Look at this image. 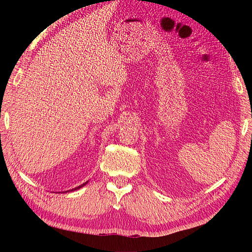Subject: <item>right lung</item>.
<instances>
[{"label":"right lung","instance_id":"1","mask_svg":"<svg viewBox=\"0 0 252 252\" xmlns=\"http://www.w3.org/2000/svg\"><path fill=\"white\" fill-rule=\"evenodd\" d=\"M87 183H88V181H87V182H84V183H83V185H81V186H79V187H76V188H74V189H72V190H67V191H73V190H78V189H80V188H82L83 186H85V185H87ZM67 191H66V192H67Z\"/></svg>","mask_w":252,"mask_h":252}]
</instances>
